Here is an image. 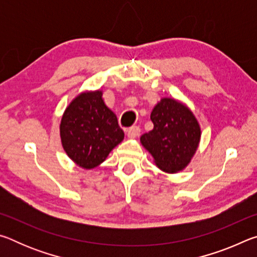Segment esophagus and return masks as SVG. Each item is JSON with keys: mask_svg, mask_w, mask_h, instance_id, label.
Returning <instances> with one entry per match:
<instances>
[{"mask_svg": "<svg viewBox=\"0 0 257 257\" xmlns=\"http://www.w3.org/2000/svg\"><path fill=\"white\" fill-rule=\"evenodd\" d=\"M139 134H141V129H139V127H137V125H135V127L129 128L127 130V136L129 138L137 137V136H139Z\"/></svg>", "mask_w": 257, "mask_h": 257, "instance_id": "34e87169", "label": "esophagus"}]
</instances>
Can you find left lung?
<instances>
[{
    "label": "left lung",
    "mask_w": 257,
    "mask_h": 257,
    "mask_svg": "<svg viewBox=\"0 0 257 257\" xmlns=\"http://www.w3.org/2000/svg\"><path fill=\"white\" fill-rule=\"evenodd\" d=\"M151 120L154 128L141 137L142 145L162 171H182L201 141V127L194 113L184 103L163 97L154 106Z\"/></svg>",
    "instance_id": "obj_1"
}]
</instances>
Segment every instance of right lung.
Returning a JSON list of instances; mask_svg holds the SVG:
<instances>
[{
	"label": "right lung",
	"mask_w": 257,
	"mask_h": 257,
	"mask_svg": "<svg viewBox=\"0 0 257 257\" xmlns=\"http://www.w3.org/2000/svg\"><path fill=\"white\" fill-rule=\"evenodd\" d=\"M102 95V90L79 94L61 119L63 150L78 167L86 170L105 161L124 138L116 115L105 105Z\"/></svg>",
	"instance_id": "right-lung-1"
}]
</instances>
